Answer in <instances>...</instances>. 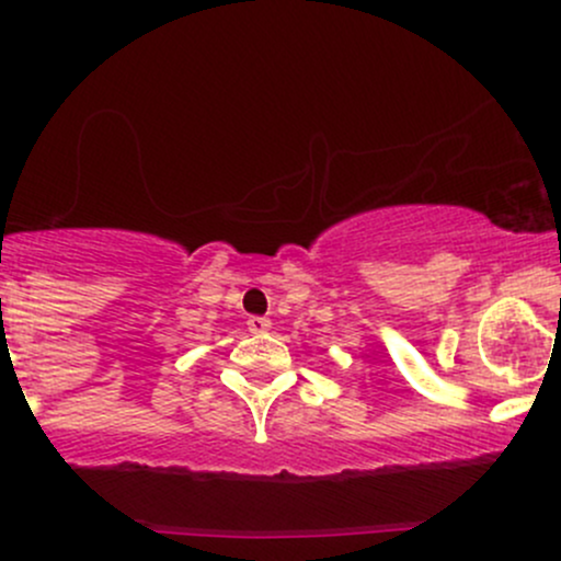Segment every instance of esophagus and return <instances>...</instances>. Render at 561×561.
<instances>
[{
    "label": "esophagus",
    "instance_id": "obj_1",
    "mask_svg": "<svg viewBox=\"0 0 561 561\" xmlns=\"http://www.w3.org/2000/svg\"><path fill=\"white\" fill-rule=\"evenodd\" d=\"M247 325H250L252 333L261 335V333H268V330H271V320H268V317H250V320H247Z\"/></svg>",
    "mask_w": 561,
    "mask_h": 561
}]
</instances>
